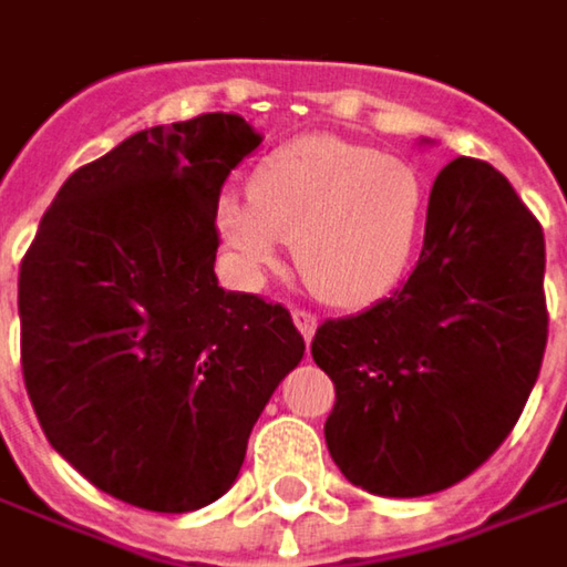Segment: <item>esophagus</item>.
I'll use <instances>...</instances> for the list:
<instances>
[{
	"label": "esophagus",
	"instance_id": "obj_1",
	"mask_svg": "<svg viewBox=\"0 0 567 567\" xmlns=\"http://www.w3.org/2000/svg\"><path fill=\"white\" fill-rule=\"evenodd\" d=\"M291 320H295V327L301 330V337L311 343V340H315V330H317V317L308 315V311H291Z\"/></svg>",
	"mask_w": 567,
	"mask_h": 567
}]
</instances>
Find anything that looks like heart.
<instances>
[{"mask_svg":"<svg viewBox=\"0 0 567 567\" xmlns=\"http://www.w3.org/2000/svg\"><path fill=\"white\" fill-rule=\"evenodd\" d=\"M426 208L414 163L340 137H301L266 156L250 198L224 192L215 230L247 279L276 266L282 244L317 298L362 308L404 276Z\"/></svg>","mask_w":567,"mask_h":567,"instance_id":"1","label":"heart"}]
</instances>
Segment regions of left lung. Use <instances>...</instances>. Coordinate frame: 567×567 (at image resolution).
Here are the masks:
<instances>
[{
	"label": "left lung",
	"mask_w": 567,
	"mask_h": 567,
	"mask_svg": "<svg viewBox=\"0 0 567 567\" xmlns=\"http://www.w3.org/2000/svg\"><path fill=\"white\" fill-rule=\"evenodd\" d=\"M543 279V227L514 185L491 163L452 159L408 282L362 315L323 320L311 343L337 388L323 436L347 482L423 497L494 455L539 379Z\"/></svg>",
	"instance_id": "8db88e82"
}]
</instances>
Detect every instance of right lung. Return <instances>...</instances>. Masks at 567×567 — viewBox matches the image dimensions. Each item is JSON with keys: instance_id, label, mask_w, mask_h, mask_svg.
Here are the masks:
<instances>
[{"instance_id": "right-lung-1", "label": "right lung", "mask_w": 567, "mask_h": 567, "mask_svg": "<svg viewBox=\"0 0 567 567\" xmlns=\"http://www.w3.org/2000/svg\"><path fill=\"white\" fill-rule=\"evenodd\" d=\"M259 144L224 112L137 131L63 183L21 259L34 414L53 450L124 504L188 514L217 501L305 355L282 305L215 276L220 185Z\"/></svg>"}]
</instances>
